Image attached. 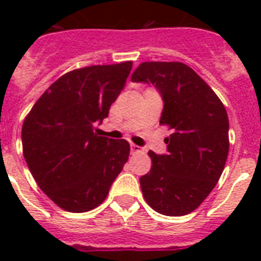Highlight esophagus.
Instances as JSON below:
<instances>
[{
  "label": "esophagus",
  "instance_id": "esophagus-1",
  "mask_svg": "<svg viewBox=\"0 0 261 261\" xmlns=\"http://www.w3.org/2000/svg\"><path fill=\"white\" fill-rule=\"evenodd\" d=\"M142 151H143V149H142V147H139L138 145H134V143L131 145V153H133V154H137V153H142Z\"/></svg>",
  "mask_w": 261,
  "mask_h": 261
}]
</instances>
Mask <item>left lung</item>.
Instances as JSON below:
<instances>
[{
  "label": "left lung",
  "instance_id": "obj_1",
  "mask_svg": "<svg viewBox=\"0 0 261 261\" xmlns=\"http://www.w3.org/2000/svg\"><path fill=\"white\" fill-rule=\"evenodd\" d=\"M131 81L157 88L164 100L160 124L172 130L165 138L167 154L149 151L153 164L139 180L143 198L160 214H190L208 196L225 168L226 110L214 90L181 62H143Z\"/></svg>",
  "mask_w": 261,
  "mask_h": 261
}]
</instances>
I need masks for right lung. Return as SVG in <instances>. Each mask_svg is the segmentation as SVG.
<instances>
[{"label":"right lung","instance_id":"add662e5","mask_svg":"<svg viewBox=\"0 0 261 261\" xmlns=\"http://www.w3.org/2000/svg\"><path fill=\"white\" fill-rule=\"evenodd\" d=\"M133 62L96 65L59 77L22 123V154L40 190L70 213L104 202L130 154L126 139L96 134Z\"/></svg>","mask_w":261,"mask_h":261}]
</instances>
